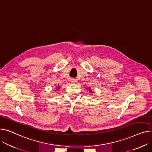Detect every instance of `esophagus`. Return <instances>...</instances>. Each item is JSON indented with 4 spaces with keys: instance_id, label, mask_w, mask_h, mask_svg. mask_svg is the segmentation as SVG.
<instances>
[{
    "instance_id": "esophagus-1",
    "label": "esophagus",
    "mask_w": 152,
    "mask_h": 152,
    "mask_svg": "<svg viewBox=\"0 0 152 152\" xmlns=\"http://www.w3.org/2000/svg\"><path fill=\"white\" fill-rule=\"evenodd\" d=\"M70 81L72 82V83H75L76 82V80L75 79H72L70 80Z\"/></svg>"
}]
</instances>
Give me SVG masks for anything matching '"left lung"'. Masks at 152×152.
<instances>
[{
  "label": "left lung",
  "instance_id": "left-lung-1",
  "mask_svg": "<svg viewBox=\"0 0 152 152\" xmlns=\"http://www.w3.org/2000/svg\"><path fill=\"white\" fill-rule=\"evenodd\" d=\"M86 89H87V90L88 91L89 93H90V94H94V92L92 90V88H91V87H86Z\"/></svg>",
  "mask_w": 152,
  "mask_h": 152
}]
</instances>
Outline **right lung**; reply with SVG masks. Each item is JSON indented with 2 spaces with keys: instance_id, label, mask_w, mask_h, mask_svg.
Instances as JSON below:
<instances>
[{
  "instance_id": "right-lung-1",
  "label": "right lung",
  "mask_w": 152,
  "mask_h": 152,
  "mask_svg": "<svg viewBox=\"0 0 152 152\" xmlns=\"http://www.w3.org/2000/svg\"><path fill=\"white\" fill-rule=\"evenodd\" d=\"M60 86H57V87H56V90H59L60 88Z\"/></svg>"
}]
</instances>
